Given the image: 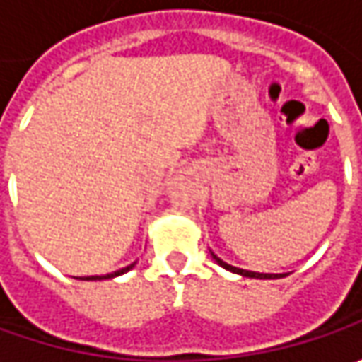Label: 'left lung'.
I'll use <instances>...</instances> for the list:
<instances>
[{"instance_id":"obj_1","label":"left lung","mask_w":362,"mask_h":362,"mask_svg":"<svg viewBox=\"0 0 362 362\" xmlns=\"http://www.w3.org/2000/svg\"><path fill=\"white\" fill-rule=\"evenodd\" d=\"M211 256L216 259L217 264L221 266V268H226V270L233 272V274H240V276H245V278H259V280H272V278H284L286 274H259V272H250V270H242V268H235V266H230V264H226L223 259H219V257L211 252Z\"/></svg>"}]
</instances>
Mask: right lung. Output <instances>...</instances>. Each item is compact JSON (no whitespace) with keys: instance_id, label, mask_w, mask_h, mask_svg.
I'll return each mask as SVG.
<instances>
[{"instance_id":"right-lung-1","label":"right lung","mask_w":362,"mask_h":362,"mask_svg":"<svg viewBox=\"0 0 362 362\" xmlns=\"http://www.w3.org/2000/svg\"><path fill=\"white\" fill-rule=\"evenodd\" d=\"M134 264H136V262H132L127 268H120V270L112 272V274H105V276H86V278H80V280H108V278H117L120 274H124V272H129L131 268H134Z\"/></svg>"}]
</instances>
